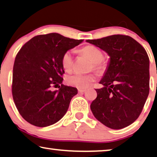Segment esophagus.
<instances>
[{
  "label": "esophagus",
  "mask_w": 157,
  "mask_h": 157,
  "mask_svg": "<svg viewBox=\"0 0 157 157\" xmlns=\"http://www.w3.org/2000/svg\"><path fill=\"white\" fill-rule=\"evenodd\" d=\"M85 91H86V90H85V89H78L79 93H83V92Z\"/></svg>",
  "instance_id": "obj_1"
}]
</instances>
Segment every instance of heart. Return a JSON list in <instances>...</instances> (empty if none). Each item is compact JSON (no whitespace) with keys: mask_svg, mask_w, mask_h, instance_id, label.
Here are the masks:
<instances>
[{"mask_svg":"<svg viewBox=\"0 0 157 157\" xmlns=\"http://www.w3.org/2000/svg\"><path fill=\"white\" fill-rule=\"evenodd\" d=\"M82 52L92 61L91 68L101 72L106 68V63L103 60V54L98 48L93 45L85 46L82 49ZM74 50H69L66 51L62 57L61 63L63 69L67 72H70L73 67ZM96 79V75L94 73L81 74L76 72L68 75L65 78V82L67 85L75 87L79 89L87 88L90 84Z\"/></svg>","mask_w":157,"mask_h":157,"instance_id":"1","label":"heart"}]
</instances>
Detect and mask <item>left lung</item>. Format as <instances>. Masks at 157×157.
I'll use <instances>...</instances> for the list:
<instances>
[{"mask_svg":"<svg viewBox=\"0 0 157 157\" xmlns=\"http://www.w3.org/2000/svg\"><path fill=\"white\" fill-rule=\"evenodd\" d=\"M103 50L109 63L90 108L106 127L120 129L140 115L149 92V59L137 41L124 35L86 40Z\"/></svg>","mask_w":157,"mask_h":157,"instance_id":"8db88e82","label":"left lung"}]
</instances>
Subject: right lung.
Instances as JSON below:
<instances>
[{
    "mask_svg": "<svg viewBox=\"0 0 157 157\" xmlns=\"http://www.w3.org/2000/svg\"><path fill=\"white\" fill-rule=\"evenodd\" d=\"M82 41L56 33L40 35L17 52L13 65L12 94L20 114L28 122L48 127L67 112L78 90L62 84L65 71L61 59L66 51ZM52 86L59 90L52 91Z\"/></svg>",
    "mask_w": 157,
    "mask_h": 157,
    "instance_id": "obj_1",
    "label": "right lung"
}]
</instances>
